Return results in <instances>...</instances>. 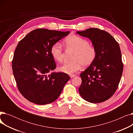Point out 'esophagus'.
<instances>
[{"label": "esophagus", "instance_id": "34e87169", "mask_svg": "<svg viewBox=\"0 0 133 133\" xmlns=\"http://www.w3.org/2000/svg\"><path fill=\"white\" fill-rule=\"evenodd\" d=\"M69 76H70V77L71 78H74V77H75V76H76L75 74H71L70 75H69Z\"/></svg>", "mask_w": 133, "mask_h": 133}]
</instances>
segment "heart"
<instances>
[{"label": "heart", "mask_w": 133, "mask_h": 133, "mask_svg": "<svg viewBox=\"0 0 133 133\" xmlns=\"http://www.w3.org/2000/svg\"><path fill=\"white\" fill-rule=\"evenodd\" d=\"M66 46L74 51L73 62H65L59 67V70L64 73L71 74L81 69L82 66L87 67L94 61L96 56L95 48L89 45L86 39L76 35L68 36L64 41ZM51 53L54 60L61 62L64 53L61 45L59 43L54 44L51 48Z\"/></svg>", "instance_id": "heart-1"}]
</instances>
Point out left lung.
I'll use <instances>...</instances> for the list:
<instances>
[{"label":"left lung","mask_w":133,"mask_h":133,"mask_svg":"<svg viewBox=\"0 0 133 133\" xmlns=\"http://www.w3.org/2000/svg\"><path fill=\"white\" fill-rule=\"evenodd\" d=\"M76 33L88 38L96 50L94 61L80 75L82 83L79 93L89 102L105 101L115 92L122 74L119 45L109 33L96 28Z\"/></svg>","instance_id":"left-lung-1"}]
</instances>
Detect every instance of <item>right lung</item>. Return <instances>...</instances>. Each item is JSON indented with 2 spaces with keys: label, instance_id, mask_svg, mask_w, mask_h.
<instances>
[{
  "label": "right lung",
  "instance_id": "add662e5",
  "mask_svg": "<svg viewBox=\"0 0 133 133\" xmlns=\"http://www.w3.org/2000/svg\"><path fill=\"white\" fill-rule=\"evenodd\" d=\"M69 33L45 29L34 30L21 40L13 55L12 70L20 93L37 104L51 103L70 79L68 74L53 72L57 67L52 46Z\"/></svg>",
  "mask_w": 133,
  "mask_h": 133
}]
</instances>
